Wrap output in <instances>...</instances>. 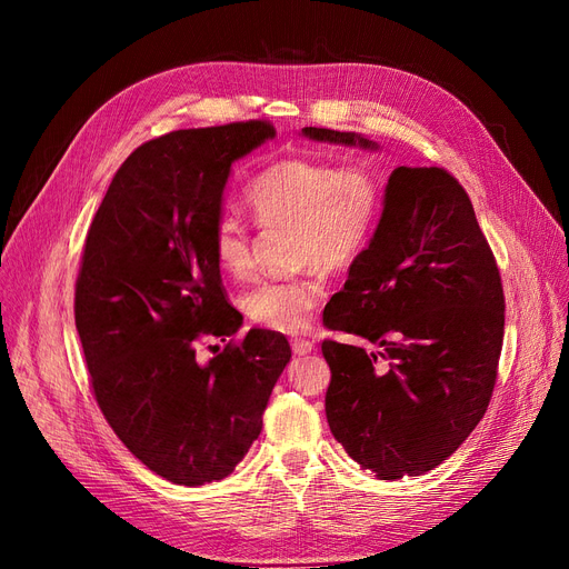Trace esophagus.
<instances>
[{"mask_svg": "<svg viewBox=\"0 0 569 569\" xmlns=\"http://www.w3.org/2000/svg\"><path fill=\"white\" fill-rule=\"evenodd\" d=\"M290 345H292V352H296L298 357H305V355H309V352H315V342L305 340V338H296Z\"/></svg>", "mask_w": 569, "mask_h": 569, "instance_id": "obj_1", "label": "esophagus"}]
</instances>
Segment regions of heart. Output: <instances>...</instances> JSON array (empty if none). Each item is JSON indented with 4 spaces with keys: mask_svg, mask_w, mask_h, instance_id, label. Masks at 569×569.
<instances>
[{
    "mask_svg": "<svg viewBox=\"0 0 569 569\" xmlns=\"http://www.w3.org/2000/svg\"><path fill=\"white\" fill-rule=\"evenodd\" d=\"M243 203L260 227L290 224V262L302 271L286 279H267L241 298L246 317L267 331L298 333L323 298L319 267L352 269L369 250L382 217L380 179L363 164L315 158H283L254 174ZM212 254L231 279H243L252 267L250 231L231 214L212 227Z\"/></svg>",
    "mask_w": 569,
    "mask_h": 569,
    "instance_id": "1",
    "label": "heart"
}]
</instances>
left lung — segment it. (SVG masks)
Listing matches in <instances>:
<instances>
[{
    "label": "left lung",
    "instance_id": "obj_1",
    "mask_svg": "<svg viewBox=\"0 0 569 569\" xmlns=\"http://www.w3.org/2000/svg\"><path fill=\"white\" fill-rule=\"evenodd\" d=\"M309 139L373 146L352 132L305 127ZM497 258L458 179L401 164L385 189L373 241L323 309L331 369L326 418L355 461L380 480L437 468L480 423L503 345Z\"/></svg>",
    "mask_w": 569,
    "mask_h": 569
}]
</instances>
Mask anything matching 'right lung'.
Here are the masks:
<instances>
[{
  "instance_id": "1",
  "label": "right lung",
  "mask_w": 569,
  "mask_h": 569,
  "mask_svg": "<svg viewBox=\"0 0 569 569\" xmlns=\"http://www.w3.org/2000/svg\"><path fill=\"white\" fill-rule=\"evenodd\" d=\"M277 134L269 120L177 130L134 149L91 219L76 326L108 426L184 487L224 480L262 430L290 361L281 333L243 323L212 254L231 162ZM227 341L200 365L197 347Z\"/></svg>"
}]
</instances>
